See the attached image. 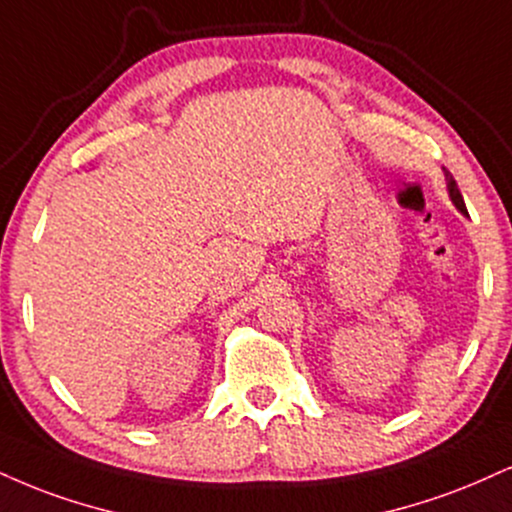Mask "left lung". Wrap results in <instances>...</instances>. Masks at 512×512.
I'll return each instance as SVG.
<instances>
[{
  "mask_svg": "<svg viewBox=\"0 0 512 512\" xmlns=\"http://www.w3.org/2000/svg\"><path fill=\"white\" fill-rule=\"evenodd\" d=\"M443 174H446V186H448V195H451V200H453V205L460 209V212L465 214L467 217V209H465V202H463V195H460V190H458V183H455V178L451 176V171L448 169H443Z\"/></svg>",
  "mask_w": 512,
  "mask_h": 512,
  "instance_id": "left-lung-1",
  "label": "left lung"
}]
</instances>
